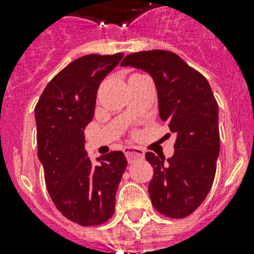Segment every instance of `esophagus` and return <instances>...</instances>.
I'll list each match as a JSON object with an SVG mask.
<instances>
[{
	"mask_svg": "<svg viewBox=\"0 0 254 254\" xmlns=\"http://www.w3.org/2000/svg\"><path fill=\"white\" fill-rule=\"evenodd\" d=\"M124 153L127 155V158L129 162H133L135 159L143 158V155H145V151L137 146H127L124 149Z\"/></svg>",
	"mask_w": 254,
	"mask_h": 254,
	"instance_id": "1",
	"label": "esophagus"
}]
</instances>
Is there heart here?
Here are the masks:
<instances>
[{
  "label": "heart",
  "mask_w": 254,
  "mask_h": 254,
  "mask_svg": "<svg viewBox=\"0 0 254 254\" xmlns=\"http://www.w3.org/2000/svg\"><path fill=\"white\" fill-rule=\"evenodd\" d=\"M139 73H134V75H131V77H134V76H138Z\"/></svg>",
  "instance_id": "b5f03b06"
}]
</instances>
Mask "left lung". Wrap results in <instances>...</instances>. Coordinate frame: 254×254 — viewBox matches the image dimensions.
Instances as JSON below:
<instances>
[{
    "label": "left lung",
    "instance_id": "8db88e82",
    "mask_svg": "<svg viewBox=\"0 0 254 254\" xmlns=\"http://www.w3.org/2000/svg\"><path fill=\"white\" fill-rule=\"evenodd\" d=\"M145 69L158 91L159 116L177 134L174 155L146 153L154 169L149 195L154 208L171 219L190 216L212 187L220 151L217 101L208 81L179 55L166 50L129 54L121 62ZM170 134V133H169Z\"/></svg>",
    "mask_w": 254,
    "mask_h": 254
}]
</instances>
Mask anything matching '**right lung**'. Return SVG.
<instances>
[{
	"mask_svg": "<svg viewBox=\"0 0 254 254\" xmlns=\"http://www.w3.org/2000/svg\"><path fill=\"white\" fill-rule=\"evenodd\" d=\"M124 54H89L51 79L35 105L38 158L50 196L59 212L83 227L100 225L115 213L116 191L127 161L111 151L92 165L84 127L95 115L97 88Z\"/></svg>",
	"mask_w": 254,
	"mask_h": 254,
	"instance_id": "1",
	"label": "right lung"
}]
</instances>
